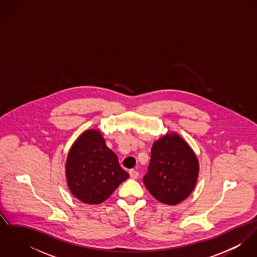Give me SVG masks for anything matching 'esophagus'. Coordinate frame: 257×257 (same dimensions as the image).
I'll return each mask as SVG.
<instances>
[{
    "label": "esophagus",
    "mask_w": 257,
    "mask_h": 257,
    "mask_svg": "<svg viewBox=\"0 0 257 257\" xmlns=\"http://www.w3.org/2000/svg\"><path fill=\"white\" fill-rule=\"evenodd\" d=\"M139 175H140V173H139L137 170H135V169H131V170H130V176H131V178L137 179V178L139 177Z\"/></svg>",
    "instance_id": "1"
}]
</instances>
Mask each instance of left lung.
<instances>
[{"label": "left lung", "mask_w": 257, "mask_h": 257, "mask_svg": "<svg viewBox=\"0 0 257 257\" xmlns=\"http://www.w3.org/2000/svg\"><path fill=\"white\" fill-rule=\"evenodd\" d=\"M199 170V160L192 147L178 134L171 132L152 145L144 183L157 201L174 206L192 193Z\"/></svg>", "instance_id": "8db88e82"}]
</instances>
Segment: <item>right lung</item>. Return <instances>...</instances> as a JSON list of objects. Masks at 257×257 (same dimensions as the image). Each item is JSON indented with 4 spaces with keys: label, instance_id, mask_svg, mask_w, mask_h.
Listing matches in <instances>:
<instances>
[{
    "label": "right lung",
    "instance_id": "right-lung-1",
    "mask_svg": "<svg viewBox=\"0 0 257 257\" xmlns=\"http://www.w3.org/2000/svg\"><path fill=\"white\" fill-rule=\"evenodd\" d=\"M66 182L75 198L88 205L106 201L130 177L118 163L116 154L107 147L99 130L79 136L69 149L65 163Z\"/></svg>",
    "mask_w": 257,
    "mask_h": 257
}]
</instances>
